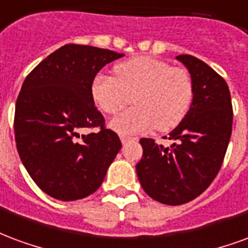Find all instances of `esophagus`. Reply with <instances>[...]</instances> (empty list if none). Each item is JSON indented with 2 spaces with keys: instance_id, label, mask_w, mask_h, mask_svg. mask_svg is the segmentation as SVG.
<instances>
[{
  "instance_id": "obj_1",
  "label": "esophagus",
  "mask_w": 248,
  "mask_h": 248,
  "mask_svg": "<svg viewBox=\"0 0 248 248\" xmlns=\"http://www.w3.org/2000/svg\"><path fill=\"white\" fill-rule=\"evenodd\" d=\"M120 140H122L123 144H124V145H125L126 142L132 141V140H133V139H132V137H129V136H122V137H120Z\"/></svg>"
}]
</instances>
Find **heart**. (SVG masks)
Instances as JSON below:
<instances>
[{
    "label": "heart",
    "mask_w": 248,
    "mask_h": 248,
    "mask_svg": "<svg viewBox=\"0 0 248 248\" xmlns=\"http://www.w3.org/2000/svg\"><path fill=\"white\" fill-rule=\"evenodd\" d=\"M91 95L108 115L123 109L133 96L136 107L112 119V129L120 135L140 133L153 126L168 132L190 109L194 83L186 68L171 67L156 58L136 57L119 63L115 78L104 74L93 78Z\"/></svg>",
    "instance_id": "b5f03b06"
}]
</instances>
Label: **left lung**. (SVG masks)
<instances>
[{
  "instance_id": "8db88e82",
  "label": "left lung",
  "mask_w": 248,
  "mask_h": 248,
  "mask_svg": "<svg viewBox=\"0 0 248 248\" xmlns=\"http://www.w3.org/2000/svg\"><path fill=\"white\" fill-rule=\"evenodd\" d=\"M177 61L190 72L194 97L190 109L169 133V148L141 139L142 158L136 165L142 189L165 205H182L210 186L225 158L232 131L229 86L210 66L191 55Z\"/></svg>"
}]
</instances>
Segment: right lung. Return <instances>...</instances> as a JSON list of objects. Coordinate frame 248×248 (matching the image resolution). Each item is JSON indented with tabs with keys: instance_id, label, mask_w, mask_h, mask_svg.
<instances>
[{
	"instance_id": "add662e5",
	"label": "right lung",
	"mask_w": 248,
	"mask_h": 248,
	"mask_svg": "<svg viewBox=\"0 0 248 248\" xmlns=\"http://www.w3.org/2000/svg\"><path fill=\"white\" fill-rule=\"evenodd\" d=\"M122 57L107 48L64 45L23 82L14 116L18 155L34 182L55 200L95 193L122 148L91 95L97 72ZM83 127L99 132L80 135Z\"/></svg>"
}]
</instances>
